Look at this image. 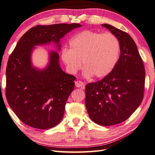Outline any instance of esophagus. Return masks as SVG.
I'll return each instance as SVG.
<instances>
[{
  "label": "esophagus",
  "instance_id": "1",
  "mask_svg": "<svg viewBox=\"0 0 155 155\" xmlns=\"http://www.w3.org/2000/svg\"><path fill=\"white\" fill-rule=\"evenodd\" d=\"M75 86L76 87H81V88H84V83L82 82V81H76L75 82Z\"/></svg>",
  "mask_w": 155,
  "mask_h": 155
}]
</instances>
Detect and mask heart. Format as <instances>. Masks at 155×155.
<instances>
[{
  "label": "heart",
  "mask_w": 155,
  "mask_h": 155,
  "mask_svg": "<svg viewBox=\"0 0 155 155\" xmlns=\"http://www.w3.org/2000/svg\"><path fill=\"white\" fill-rule=\"evenodd\" d=\"M69 47L63 48L61 54L68 71L76 74L83 62L84 75L96 78L106 77L113 71L120 52V43L115 35L90 30L75 35Z\"/></svg>",
  "instance_id": "heart-1"
}]
</instances>
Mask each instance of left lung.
I'll use <instances>...</instances> for the list:
<instances>
[{"instance_id": "obj_1", "label": "left lung", "mask_w": 155, "mask_h": 155, "mask_svg": "<svg viewBox=\"0 0 155 155\" xmlns=\"http://www.w3.org/2000/svg\"><path fill=\"white\" fill-rule=\"evenodd\" d=\"M120 43L121 54L115 68L103 80L86 86V107L90 119L109 126L126 120L141 104L144 97L145 69L132 38L109 24Z\"/></svg>"}]
</instances>
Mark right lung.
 Wrapping results in <instances>:
<instances>
[{"label":"right lung","instance_id":"obj_1","mask_svg":"<svg viewBox=\"0 0 155 155\" xmlns=\"http://www.w3.org/2000/svg\"><path fill=\"white\" fill-rule=\"evenodd\" d=\"M81 26L78 23L38 25L26 31L17 42L6 69V97L23 123L47 130L62 120L76 78L61 68L57 52H49L48 64L43 69L32 65L31 53L36 46L51 42L59 51L61 39Z\"/></svg>","mask_w":155,"mask_h":155}]
</instances>
